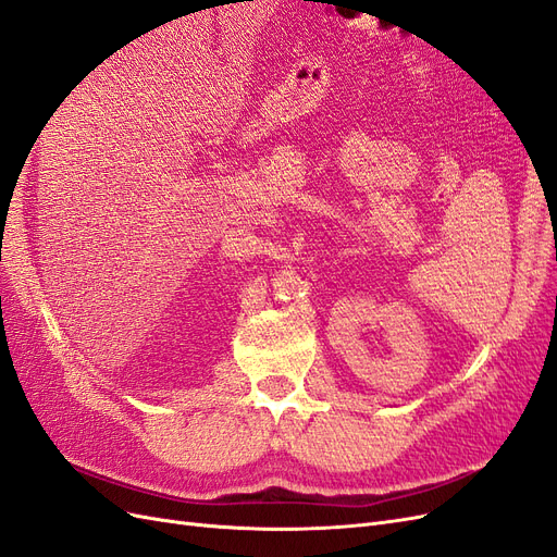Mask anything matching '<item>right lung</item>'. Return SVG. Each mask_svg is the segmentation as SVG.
Wrapping results in <instances>:
<instances>
[{
	"mask_svg": "<svg viewBox=\"0 0 557 557\" xmlns=\"http://www.w3.org/2000/svg\"><path fill=\"white\" fill-rule=\"evenodd\" d=\"M233 4H236V2H233Z\"/></svg>",
	"mask_w": 557,
	"mask_h": 557,
	"instance_id": "add662e5",
	"label": "right lung"
}]
</instances>
